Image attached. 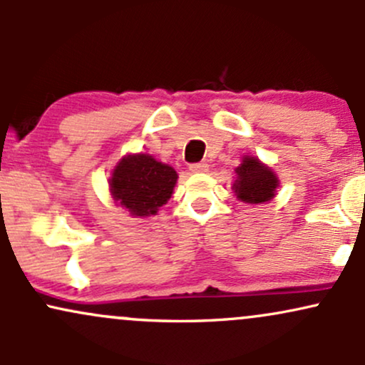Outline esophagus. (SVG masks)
<instances>
[{
    "label": "esophagus",
    "instance_id": "obj_1",
    "mask_svg": "<svg viewBox=\"0 0 365 365\" xmlns=\"http://www.w3.org/2000/svg\"><path fill=\"white\" fill-rule=\"evenodd\" d=\"M207 170H209L207 163H194V165H190L192 173H206Z\"/></svg>",
    "mask_w": 365,
    "mask_h": 365
}]
</instances>
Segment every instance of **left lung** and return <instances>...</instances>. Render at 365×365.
I'll list each match as a JSON object with an SVG mask.
<instances>
[{
  "mask_svg": "<svg viewBox=\"0 0 365 365\" xmlns=\"http://www.w3.org/2000/svg\"><path fill=\"white\" fill-rule=\"evenodd\" d=\"M235 173L233 190L238 200L247 204H264L276 195V188L279 187L278 178L257 158L245 156Z\"/></svg>",
  "mask_w": 365,
  "mask_h": 365,
  "instance_id": "obj_1",
  "label": "left lung"
}]
</instances>
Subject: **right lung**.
I'll return each instance as SVG.
<instances>
[{
  "label": "right lung",
  "instance_id": "add662e5",
  "mask_svg": "<svg viewBox=\"0 0 365 365\" xmlns=\"http://www.w3.org/2000/svg\"><path fill=\"white\" fill-rule=\"evenodd\" d=\"M177 171L149 154H128L116 165L110 178L113 200L132 216L156 215L168 202L177 183Z\"/></svg>",
  "mask_w": 365,
  "mask_h": 365
}]
</instances>
